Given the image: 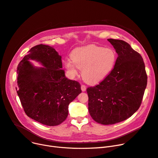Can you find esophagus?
Wrapping results in <instances>:
<instances>
[{
    "label": "esophagus",
    "mask_w": 158,
    "mask_h": 158,
    "mask_svg": "<svg viewBox=\"0 0 158 158\" xmlns=\"http://www.w3.org/2000/svg\"><path fill=\"white\" fill-rule=\"evenodd\" d=\"M81 91H83V92L85 91H86V86L85 85H81Z\"/></svg>",
    "instance_id": "1"
}]
</instances>
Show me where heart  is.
Here are the masks:
<instances>
[{
	"instance_id": "obj_1",
	"label": "heart",
	"mask_w": 158,
	"mask_h": 158,
	"mask_svg": "<svg viewBox=\"0 0 158 158\" xmlns=\"http://www.w3.org/2000/svg\"><path fill=\"white\" fill-rule=\"evenodd\" d=\"M116 62L115 52L110 48L96 45H89L75 49L71 60L65 61V65L71 77L81 74L84 80L90 84L99 83L111 72Z\"/></svg>"
}]
</instances>
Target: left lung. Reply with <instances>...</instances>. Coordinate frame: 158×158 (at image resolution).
Returning <instances> with one entry per match:
<instances>
[{
	"instance_id": "8db88e82",
	"label": "left lung",
	"mask_w": 158,
	"mask_h": 158,
	"mask_svg": "<svg viewBox=\"0 0 158 158\" xmlns=\"http://www.w3.org/2000/svg\"><path fill=\"white\" fill-rule=\"evenodd\" d=\"M118 55L114 68L99 84L87 89L89 114L95 122L112 125L130 118L139 108L147 84L141 55L122 40H107Z\"/></svg>"
}]
</instances>
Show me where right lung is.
Wrapping results in <instances>:
<instances>
[{
    "mask_svg": "<svg viewBox=\"0 0 158 158\" xmlns=\"http://www.w3.org/2000/svg\"><path fill=\"white\" fill-rule=\"evenodd\" d=\"M61 59L53 48L39 44L28 51L17 67L16 90L25 113L48 126L65 121L69 104L81 93L79 82L65 77ZM29 59L44 67H34Z\"/></svg>",
    "mask_w": 158,
    "mask_h": 158,
    "instance_id": "1",
    "label": "right lung"
}]
</instances>
